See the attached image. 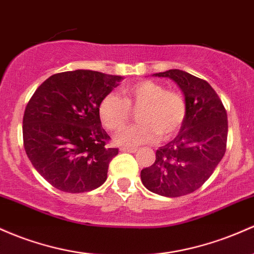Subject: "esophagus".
Returning <instances> with one entry per match:
<instances>
[{"instance_id": "esophagus-1", "label": "esophagus", "mask_w": 254, "mask_h": 254, "mask_svg": "<svg viewBox=\"0 0 254 254\" xmlns=\"http://www.w3.org/2000/svg\"><path fill=\"white\" fill-rule=\"evenodd\" d=\"M121 150H122V152L135 153L136 150H137V149H136V148H133V147H132V148H131V147H121Z\"/></svg>"}]
</instances>
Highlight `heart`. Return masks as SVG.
Returning a JSON list of instances; mask_svg holds the SVG:
<instances>
[{
  "instance_id": "1",
  "label": "heart",
  "mask_w": 254,
  "mask_h": 254,
  "mask_svg": "<svg viewBox=\"0 0 254 254\" xmlns=\"http://www.w3.org/2000/svg\"><path fill=\"white\" fill-rule=\"evenodd\" d=\"M122 96L108 94L101 100L99 114L107 129L121 130L136 111L137 124L122 130L116 142L124 146H140L157 140H166L177 132L187 114L185 97L177 91L165 90L153 80H140L125 85Z\"/></svg>"
}]
</instances>
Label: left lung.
Instances as JSON below:
<instances>
[{
  "instance_id": "8db88e82",
  "label": "left lung",
  "mask_w": 254,
  "mask_h": 254,
  "mask_svg": "<svg viewBox=\"0 0 254 254\" xmlns=\"http://www.w3.org/2000/svg\"><path fill=\"white\" fill-rule=\"evenodd\" d=\"M153 76L168 77L180 86L187 114L176 137L157 150L152 166L142 170L141 181L155 194L182 196L204 185L222 160L227 149V111L204 79L181 69Z\"/></svg>"
}]
</instances>
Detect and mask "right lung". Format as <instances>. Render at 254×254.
I'll use <instances>...</instances> for the list:
<instances>
[{
	"mask_svg": "<svg viewBox=\"0 0 254 254\" xmlns=\"http://www.w3.org/2000/svg\"><path fill=\"white\" fill-rule=\"evenodd\" d=\"M122 76L90 69L61 72L36 89L23 118L24 148L33 168L54 188L84 193L107 180L118 148H108L101 100Z\"/></svg>",
	"mask_w": 254,
	"mask_h": 254,
	"instance_id": "right-lung-1",
	"label": "right lung"
}]
</instances>
